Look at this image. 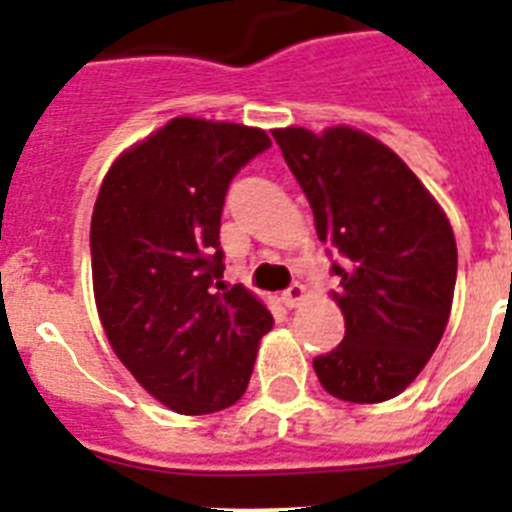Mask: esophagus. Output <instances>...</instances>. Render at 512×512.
Returning <instances> with one entry per match:
<instances>
[{
    "mask_svg": "<svg viewBox=\"0 0 512 512\" xmlns=\"http://www.w3.org/2000/svg\"><path fill=\"white\" fill-rule=\"evenodd\" d=\"M303 298H305V287L300 285V282H295V285H290L285 292H282V303H285L287 308H298Z\"/></svg>",
    "mask_w": 512,
    "mask_h": 512,
    "instance_id": "34e87169",
    "label": "esophagus"
}]
</instances>
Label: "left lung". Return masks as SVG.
I'll return each mask as SVG.
<instances>
[{
    "label": "left lung",
    "instance_id": "8db88e82",
    "mask_svg": "<svg viewBox=\"0 0 512 512\" xmlns=\"http://www.w3.org/2000/svg\"><path fill=\"white\" fill-rule=\"evenodd\" d=\"M329 243L342 344L313 360L331 396L378 404L422 373L451 316L458 253L451 222L386 144L349 126L272 131Z\"/></svg>",
    "mask_w": 512,
    "mask_h": 512
}]
</instances>
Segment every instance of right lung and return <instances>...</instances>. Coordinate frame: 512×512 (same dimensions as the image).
<instances>
[{"instance_id": "obj_1", "label": "right lung", "mask_w": 512, "mask_h": 512, "mask_svg": "<svg viewBox=\"0 0 512 512\" xmlns=\"http://www.w3.org/2000/svg\"><path fill=\"white\" fill-rule=\"evenodd\" d=\"M266 131L173 119L103 178L90 222L93 290L113 352L160 404L209 414L246 393L272 313L222 282L220 217Z\"/></svg>"}]
</instances>
